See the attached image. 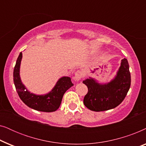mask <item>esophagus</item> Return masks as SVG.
<instances>
[{"instance_id": "esophagus-1", "label": "esophagus", "mask_w": 146, "mask_h": 146, "mask_svg": "<svg viewBox=\"0 0 146 146\" xmlns=\"http://www.w3.org/2000/svg\"><path fill=\"white\" fill-rule=\"evenodd\" d=\"M82 77H83L82 72L81 71L78 70L77 72H76L75 76H74V78L75 80L79 81L80 80H81L82 78Z\"/></svg>"}]
</instances>
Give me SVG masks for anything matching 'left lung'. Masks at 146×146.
I'll use <instances>...</instances> for the list:
<instances>
[{"label": "left lung", "instance_id": "left-lung-1", "mask_svg": "<svg viewBox=\"0 0 146 146\" xmlns=\"http://www.w3.org/2000/svg\"><path fill=\"white\" fill-rule=\"evenodd\" d=\"M83 83L88 89L84 98L86 107L94 111L114 108L122 102L130 88L131 76L128 62L126 58L121 60L117 74L110 82L100 84L90 78L84 80Z\"/></svg>", "mask_w": 146, "mask_h": 146}]
</instances>
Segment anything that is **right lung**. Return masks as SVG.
I'll return each mask as SVG.
<instances>
[{
	"label": "right lung",
	"mask_w": 146,
	"mask_h": 146,
	"mask_svg": "<svg viewBox=\"0 0 146 146\" xmlns=\"http://www.w3.org/2000/svg\"><path fill=\"white\" fill-rule=\"evenodd\" d=\"M23 54L20 53L13 72V80L17 92L21 100L27 106L35 110L52 112L59 108L64 93L74 85L70 78L64 76L58 80L50 92L45 95H36L31 93L22 83L20 78V66Z\"/></svg>",
	"instance_id": "add662e5"
}]
</instances>
